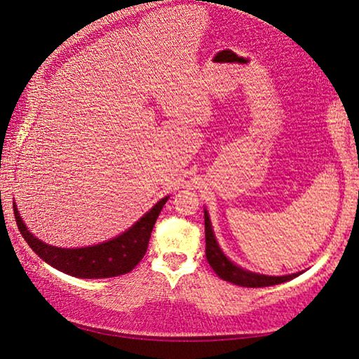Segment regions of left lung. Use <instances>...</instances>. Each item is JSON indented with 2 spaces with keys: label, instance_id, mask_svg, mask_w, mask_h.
Masks as SVG:
<instances>
[{
  "label": "left lung",
  "instance_id": "1",
  "mask_svg": "<svg viewBox=\"0 0 359 359\" xmlns=\"http://www.w3.org/2000/svg\"><path fill=\"white\" fill-rule=\"evenodd\" d=\"M205 255L207 262L210 263L213 271L217 273L219 278L228 280V283H233L236 285H241V287H268V285H276L280 283H285V280H290L299 276L297 274H289V276H264V274H257L245 271L239 266H236L233 262H229L228 258L224 257V253L219 250L217 244V239H215L210 218H208V213L205 212Z\"/></svg>",
  "mask_w": 359,
  "mask_h": 359
}]
</instances>
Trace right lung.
<instances>
[{"label": "right lung", "mask_w": 359, "mask_h": 359, "mask_svg": "<svg viewBox=\"0 0 359 359\" xmlns=\"http://www.w3.org/2000/svg\"><path fill=\"white\" fill-rule=\"evenodd\" d=\"M167 198L168 197H163L162 201H158L140 222L123 234L104 244L83 247V249H60V247L48 245L29 233L15 205L14 217L22 237L33 252L59 271L81 279L115 278V276L130 273L146 255L152 228Z\"/></svg>", "instance_id": "right-lung-1"}]
</instances>
